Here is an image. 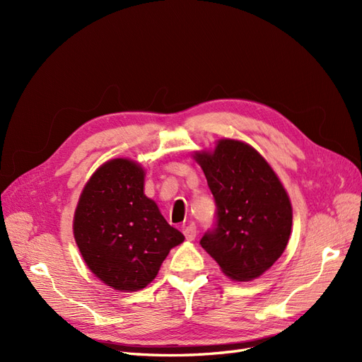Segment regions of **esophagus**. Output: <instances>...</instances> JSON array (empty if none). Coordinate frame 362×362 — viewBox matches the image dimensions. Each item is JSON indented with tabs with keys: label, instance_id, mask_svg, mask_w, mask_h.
Here are the masks:
<instances>
[{
	"label": "esophagus",
	"instance_id": "1",
	"mask_svg": "<svg viewBox=\"0 0 362 362\" xmlns=\"http://www.w3.org/2000/svg\"><path fill=\"white\" fill-rule=\"evenodd\" d=\"M182 233H184V235H185V238H187V240H194L196 235H198V228H196L194 223H192L189 226H185Z\"/></svg>",
	"mask_w": 362,
	"mask_h": 362
}]
</instances>
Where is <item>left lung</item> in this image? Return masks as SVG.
I'll return each mask as SVG.
<instances>
[{
	"label": "left lung",
	"instance_id": "obj_1",
	"mask_svg": "<svg viewBox=\"0 0 362 362\" xmlns=\"http://www.w3.org/2000/svg\"><path fill=\"white\" fill-rule=\"evenodd\" d=\"M216 202L213 228L201 246L226 276L250 281L270 269L286 249L291 204L276 173L249 145L221 140L213 154L198 152Z\"/></svg>",
	"mask_w": 362,
	"mask_h": 362
}]
</instances>
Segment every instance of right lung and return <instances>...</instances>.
<instances>
[{
    "mask_svg": "<svg viewBox=\"0 0 362 362\" xmlns=\"http://www.w3.org/2000/svg\"><path fill=\"white\" fill-rule=\"evenodd\" d=\"M144 181L134 161H107L86 184L75 210L74 235L86 264L120 291L145 288L169 250L184 242L145 196Z\"/></svg>",
    "mask_w": 362,
    "mask_h": 362,
    "instance_id": "add662e5",
    "label": "right lung"
}]
</instances>
